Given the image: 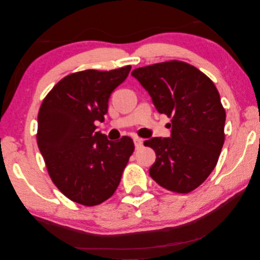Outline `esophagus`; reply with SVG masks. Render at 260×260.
<instances>
[{"label": "esophagus", "mask_w": 260, "mask_h": 260, "mask_svg": "<svg viewBox=\"0 0 260 260\" xmlns=\"http://www.w3.org/2000/svg\"><path fill=\"white\" fill-rule=\"evenodd\" d=\"M134 143H135V147H136V149H139V148H142V147H143V139H142V138L136 137V138L134 139Z\"/></svg>", "instance_id": "esophagus-1"}]
</instances>
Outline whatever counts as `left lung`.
I'll return each instance as SVG.
<instances>
[{
  "instance_id": "1",
  "label": "left lung",
  "mask_w": 260,
  "mask_h": 260,
  "mask_svg": "<svg viewBox=\"0 0 260 260\" xmlns=\"http://www.w3.org/2000/svg\"><path fill=\"white\" fill-rule=\"evenodd\" d=\"M131 75L148 91L157 112L171 117L170 138L144 143L156 154L149 175L171 192H192L215 169L225 142L226 112L216 85L179 60L136 68Z\"/></svg>"
}]
</instances>
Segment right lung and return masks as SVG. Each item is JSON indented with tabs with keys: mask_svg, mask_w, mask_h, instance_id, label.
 I'll list each match as a JSON object with an SVG mask.
<instances>
[{
	"mask_svg": "<svg viewBox=\"0 0 260 260\" xmlns=\"http://www.w3.org/2000/svg\"><path fill=\"white\" fill-rule=\"evenodd\" d=\"M131 66L86 70L63 77L41 105L36 140L53 184L73 202L93 207L115 192L135 151L130 137L108 140L94 122L105 120L108 99Z\"/></svg>",
	"mask_w": 260,
	"mask_h": 260,
	"instance_id": "add662e5",
	"label": "right lung"
}]
</instances>
